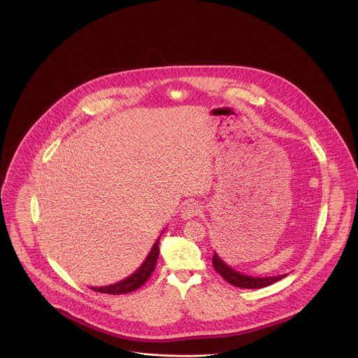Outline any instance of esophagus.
<instances>
[{"label": "esophagus", "mask_w": 358, "mask_h": 358, "mask_svg": "<svg viewBox=\"0 0 358 358\" xmlns=\"http://www.w3.org/2000/svg\"><path fill=\"white\" fill-rule=\"evenodd\" d=\"M200 212L201 208L199 203H196V202H187V203H185V205L182 206V209H181V217H182L184 220H190V218H193L194 215H199Z\"/></svg>", "instance_id": "34e87169"}]
</instances>
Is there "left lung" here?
I'll return each mask as SVG.
<instances>
[{"mask_svg": "<svg viewBox=\"0 0 358 358\" xmlns=\"http://www.w3.org/2000/svg\"><path fill=\"white\" fill-rule=\"evenodd\" d=\"M212 261H213L215 272L218 273L225 281H228L231 285L243 287V289H261V287H265V286L272 285L274 282L282 280L284 277L287 275V274H281V275L264 277V278L262 277L246 275V274L231 269L221 258L217 256L215 252Z\"/></svg>", "mask_w": 358, "mask_h": 358, "instance_id": "1", "label": "left lung"}]
</instances>
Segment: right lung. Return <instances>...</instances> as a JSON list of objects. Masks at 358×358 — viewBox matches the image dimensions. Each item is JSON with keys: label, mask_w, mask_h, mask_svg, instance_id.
<instances>
[{"label": "right lung", "mask_w": 358, "mask_h": 358, "mask_svg": "<svg viewBox=\"0 0 358 358\" xmlns=\"http://www.w3.org/2000/svg\"><path fill=\"white\" fill-rule=\"evenodd\" d=\"M158 243H159V237L153 245V248L150 249L148 257L145 258L143 265L133 274H130L129 277L124 278L120 282H115L113 285L100 286V287L90 286V289L94 292H99V293H106V294H127V293L134 292L136 289L141 287L148 281V278L150 277V274L156 268L158 255H159Z\"/></svg>", "instance_id": "right-lung-1"}]
</instances>
